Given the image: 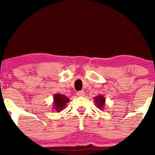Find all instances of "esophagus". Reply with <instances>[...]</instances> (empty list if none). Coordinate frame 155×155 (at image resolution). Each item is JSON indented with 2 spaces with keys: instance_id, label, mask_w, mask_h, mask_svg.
I'll return each mask as SVG.
<instances>
[{
  "instance_id": "obj_1",
  "label": "esophagus",
  "mask_w": 155,
  "mask_h": 155,
  "mask_svg": "<svg viewBox=\"0 0 155 155\" xmlns=\"http://www.w3.org/2000/svg\"><path fill=\"white\" fill-rule=\"evenodd\" d=\"M77 95H78V96H79V97L84 96V91H82V90L78 91V92H77Z\"/></svg>"
}]
</instances>
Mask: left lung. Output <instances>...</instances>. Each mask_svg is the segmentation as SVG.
Returning a JSON list of instances; mask_svg holds the SVG:
<instances>
[{
    "label": "left lung",
    "mask_w": 155,
    "mask_h": 155,
    "mask_svg": "<svg viewBox=\"0 0 155 155\" xmlns=\"http://www.w3.org/2000/svg\"><path fill=\"white\" fill-rule=\"evenodd\" d=\"M94 100L95 101V104L97 105V108L100 110H104V107H105L106 99L102 95H99L94 97Z\"/></svg>",
    "instance_id": "obj_1"
}]
</instances>
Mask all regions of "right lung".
<instances>
[{"mask_svg": "<svg viewBox=\"0 0 155 155\" xmlns=\"http://www.w3.org/2000/svg\"><path fill=\"white\" fill-rule=\"evenodd\" d=\"M70 99L65 95L61 94H55L54 95V109L57 112H61L66 106Z\"/></svg>", "mask_w": 155, "mask_h": 155, "instance_id": "1", "label": "right lung"}]
</instances>
